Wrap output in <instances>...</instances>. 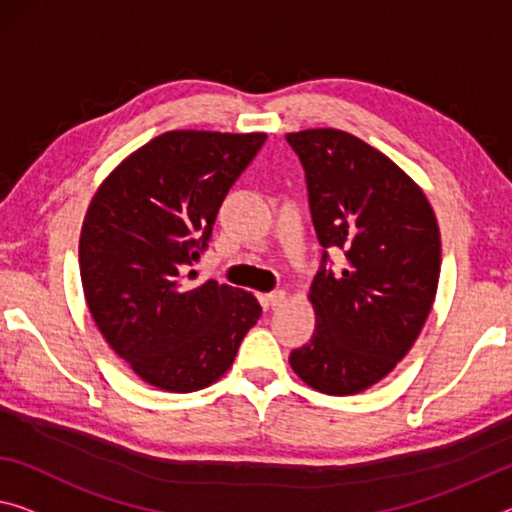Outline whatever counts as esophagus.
Masks as SVG:
<instances>
[{
  "label": "esophagus",
  "mask_w": 512,
  "mask_h": 512,
  "mask_svg": "<svg viewBox=\"0 0 512 512\" xmlns=\"http://www.w3.org/2000/svg\"><path fill=\"white\" fill-rule=\"evenodd\" d=\"M263 302L270 306V309H277V306L286 302V290H272V293H267L263 297Z\"/></svg>",
  "instance_id": "obj_1"
}]
</instances>
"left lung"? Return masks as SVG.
Segmentation results:
<instances>
[{"instance_id": "obj_1", "label": "left lung", "mask_w": 512, "mask_h": 512, "mask_svg": "<svg viewBox=\"0 0 512 512\" xmlns=\"http://www.w3.org/2000/svg\"><path fill=\"white\" fill-rule=\"evenodd\" d=\"M322 263L311 283L316 332L290 366L329 396H352L393 371L432 309L442 265L439 226L421 187L387 155L334 128L290 132ZM341 248V273L326 267Z\"/></svg>"}]
</instances>
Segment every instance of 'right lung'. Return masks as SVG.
Returning a JSON list of instances; mask_svg holds the SVG:
<instances>
[{
  "instance_id": "obj_1",
  "label": "right lung",
  "mask_w": 512,
  "mask_h": 512,
  "mask_svg": "<svg viewBox=\"0 0 512 512\" xmlns=\"http://www.w3.org/2000/svg\"><path fill=\"white\" fill-rule=\"evenodd\" d=\"M263 144V132H164L123 160L86 210V304L116 355L157 389L217 382L261 318L247 290L212 279L187 286L183 272L208 247L219 206Z\"/></svg>"
}]
</instances>
